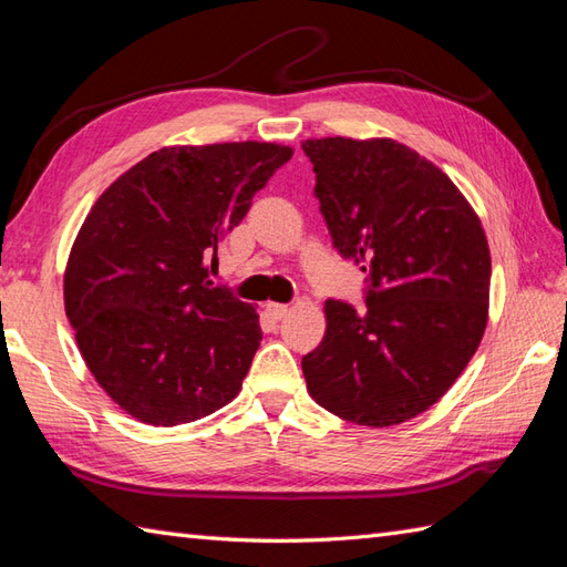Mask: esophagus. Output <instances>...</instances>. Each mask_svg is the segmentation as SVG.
I'll list each match as a JSON object with an SVG mask.
<instances>
[{
    "instance_id": "obj_1",
    "label": "esophagus",
    "mask_w": 567,
    "mask_h": 567,
    "mask_svg": "<svg viewBox=\"0 0 567 567\" xmlns=\"http://www.w3.org/2000/svg\"><path fill=\"white\" fill-rule=\"evenodd\" d=\"M265 311H268V315L272 317V319H277V321H280V319H285L287 315H290V307H287V305H268V307H265Z\"/></svg>"
}]
</instances>
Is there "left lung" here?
<instances>
[{
    "instance_id": "8db88e82",
    "label": "left lung",
    "mask_w": 567,
    "mask_h": 567,
    "mask_svg": "<svg viewBox=\"0 0 567 567\" xmlns=\"http://www.w3.org/2000/svg\"><path fill=\"white\" fill-rule=\"evenodd\" d=\"M302 151L336 252L365 272V309L327 299V333L302 358L307 390L346 421L402 424L449 392L483 341L485 231L451 179L392 138Z\"/></svg>"
}]
</instances>
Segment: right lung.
<instances>
[{"instance_id": "obj_1", "label": "right lung", "mask_w": 567, "mask_h": 567, "mask_svg": "<svg viewBox=\"0 0 567 567\" xmlns=\"http://www.w3.org/2000/svg\"><path fill=\"white\" fill-rule=\"evenodd\" d=\"M292 148L214 143L151 153L104 192L65 270L84 363L126 414L189 424L234 400L260 346L258 315L209 280L221 238Z\"/></svg>"}]
</instances>
